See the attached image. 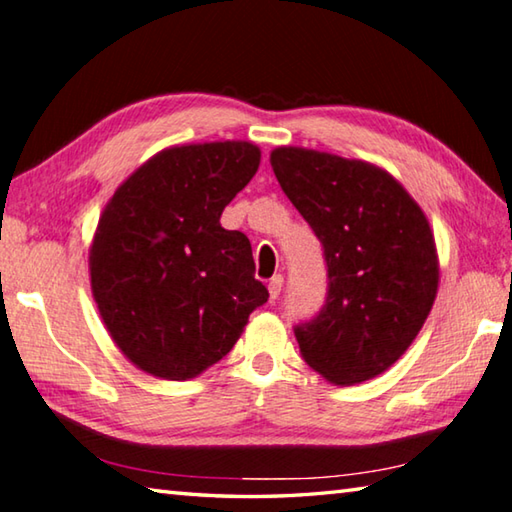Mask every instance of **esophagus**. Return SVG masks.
I'll list each match as a JSON object with an SVG mask.
<instances>
[{
	"instance_id": "1",
	"label": "esophagus",
	"mask_w": 512,
	"mask_h": 512,
	"mask_svg": "<svg viewBox=\"0 0 512 512\" xmlns=\"http://www.w3.org/2000/svg\"><path fill=\"white\" fill-rule=\"evenodd\" d=\"M282 284H284V277L282 275H273L271 282H268V295H271V302L277 300V295L282 291Z\"/></svg>"
}]
</instances>
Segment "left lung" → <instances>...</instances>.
I'll return each instance as SVG.
<instances>
[{
	"mask_svg": "<svg viewBox=\"0 0 512 512\" xmlns=\"http://www.w3.org/2000/svg\"><path fill=\"white\" fill-rule=\"evenodd\" d=\"M273 172L324 246L327 304L295 327L306 365L333 385L383 374L410 349L439 291L425 212L383 167L275 147Z\"/></svg>",
	"mask_w": 512,
	"mask_h": 512,
	"instance_id": "obj_1",
	"label": "left lung"
}]
</instances>
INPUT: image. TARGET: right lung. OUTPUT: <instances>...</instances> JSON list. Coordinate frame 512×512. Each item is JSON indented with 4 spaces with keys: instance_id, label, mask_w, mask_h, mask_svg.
<instances>
[{
    "instance_id": "1",
    "label": "right lung",
    "mask_w": 512,
    "mask_h": 512,
    "mask_svg": "<svg viewBox=\"0 0 512 512\" xmlns=\"http://www.w3.org/2000/svg\"><path fill=\"white\" fill-rule=\"evenodd\" d=\"M259 161L248 141L167 147L102 210L89 246L91 293L111 340L145 374H203L268 300L248 237L219 224Z\"/></svg>"
}]
</instances>
